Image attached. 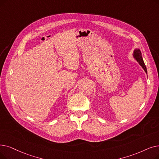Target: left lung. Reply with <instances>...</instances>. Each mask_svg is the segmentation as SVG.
Returning a JSON list of instances; mask_svg holds the SVG:
<instances>
[{
    "label": "left lung",
    "instance_id": "1",
    "mask_svg": "<svg viewBox=\"0 0 159 159\" xmlns=\"http://www.w3.org/2000/svg\"><path fill=\"white\" fill-rule=\"evenodd\" d=\"M133 56L134 57V58L136 60V61H138L140 64V65L142 67V68L143 69V70L146 71V73H147V69L146 67V65H145L144 62H143V60L142 57V53L140 49H136L134 51V54Z\"/></svg>",
    "mask_w": 159,
    "mask_h": 159
}]
</instances>
